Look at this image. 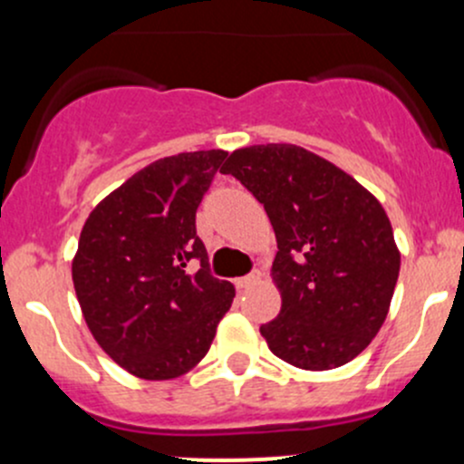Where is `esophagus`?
I'll list each match as a JSON object with an SVG mask.
<instances>
[{
	"mask_svg": "<svg viewBox=\"0 0 464 464\" xmlns=\"http://www.w3.org/2000/svg\"><path fill=\"white\" fill-rule=\"evenodd\" d=\"M259 279H261L259 272H252V275H247V276H238V279L234 281V284H237L238 290H243V288H250V285L259 284Z\"/></svg>",
	"mask_w": 464,
	"mask_h": 464,
	"instance_id": "esophagus-1",
	"label": "esophagus"
}]
</instances>
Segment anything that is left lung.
I'll return each instance as SVG.
<instances>
[{"mask_svg":"<svg viewBox=\"0 0 464 464\" xmlns=\"http://www.w3.org/2000/svg\"><path fill=\"white\" fill-rule=\"evenodd\" d=\"M266 208L276 237V319L267 346L304 371H331L360 355L389 314L400 250L373 194L297 145H252L223 165Z\"/></svg>","mask_w":464,"mask_h":464,"instance_id":"obj_1","label":"left lung"}]
</instances>
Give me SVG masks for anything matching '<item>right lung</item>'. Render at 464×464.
<instances>
[{
	"instance_id": "obj_1",
	"label": "right lung",
	"mask_w": 464,
	"mask_h": 464,
	"mask_svg": "<svg viewBox=\"0 0 464 464\" xmlns=\"http://www.w3.org/2000/svg\"><path fill=\"white\" fill-rule=\"evenodd\" d=\"M227 151H185L136 171L95 205L73 256L91 335L142 380H171L208 355L234 285L209 275L197 209ZM192 258L201 267L185 271Z\"/></svg>"
}]
</instances>
